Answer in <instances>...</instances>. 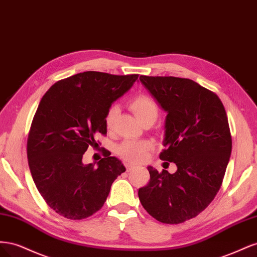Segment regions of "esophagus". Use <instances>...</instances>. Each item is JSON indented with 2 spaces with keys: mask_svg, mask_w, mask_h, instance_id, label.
Listing matches in <instances>:
<instances>
[{
  "mask_svg": "<svg viewBox=\"0 0 257 257\" xmlns=\"http://www.w3.org/2000/svg\"><path fill=\"white\" fill-rule=\"evenodd\" d=\"M124 166H125L126 168V172H130V170H132L133 168H135V166L133 164H130V163H124Z\"/></svg>",
  "mask_w": 257,
  "mask_h": 257,
  "instance_id": "obj_1",
  "label": "esophagus"
}]
</instances>
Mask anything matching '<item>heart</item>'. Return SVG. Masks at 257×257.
I'll return each instance as SVG.
<instances>
[{
  "instance_id": "obj_1",
  "label": "heart",
  "mask_w": 257,
  "mask_h": 257,
  "mask_svg": "<svg viewBox=\"0 0 257 257\" xmlns=\"http://www.w3.org/2000/svg\"><path fill=\"white\" fill-rule=\"evenodd\" d=\"M131 109L133 110L137 119L143 124L151 122L154 123L159 116V107L154 100L147 96L141 95L132 100ZM120 109L118 105H112L108 109L105 116V124L107 128H111L112 124L118 115ZM151 148V143L147 141H135V139H126L116 148V153L123 160L131 163L143 162L147 153Z\"/></svg>"
}]
</instances>
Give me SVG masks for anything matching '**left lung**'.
<instances>
[{
    "instance_id": "8db88e82",
    "label": "left lung",
    "mask_w": 257,
    "mask_h": 257,
    "mask_svg": "<svg viewBox=\"0 0 257 257\" xmlns=\"http://www.w3.org/2000/svg\"><path fill=\"white\" fill-rule=\"evenodd\" d=\"M139 80L167 112L160 159L177 170L148 166L150 181L138 190L147 212L166 224L195 217L219 192L231 153L225 108L215 93L178 77L141 76Z\"/></svg>"
}]
</instances>
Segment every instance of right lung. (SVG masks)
<instances>
[{"label": "right lung", "mask_w": 257, "mask_h": 257, "mask_svg": "<svg viewBox=\"0 0 257 257\" xmlns=\"http://www.w3.org/2000/svg\"><path fill=\"white\" fill-rule=\"evenodd\" d=\"M138 75L83 72L51 85L37 107L28 138L33 181L47 205L66 219L82 220L103 207L122 162L106 154L84 165L82 157L105 135V116ZM98 146V145H97Z\"/></svg>", "instance_id": "obj_1"}]
</instances>
